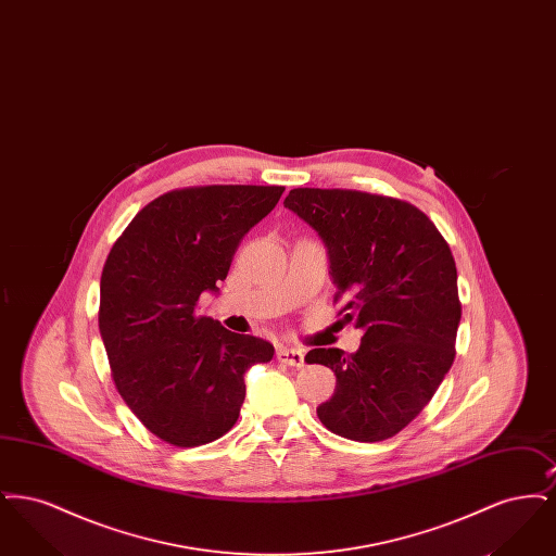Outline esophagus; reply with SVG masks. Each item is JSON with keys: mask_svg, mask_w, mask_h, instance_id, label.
I'll return each instance as SVG.
<instances>
[{"mask_svg": "<svg viewBox=\"0 0 556 556\" xmlns=\"http://www.w3.org/2000/svg\"><path fill=\"white\" fill-rule=\"evenodd\" d=\"M277 361L283 363V365H290V367H304V354L302 350H295V348H288V345H281L277 350Z\"/></svg>", "mask_w": 556, "mask_h": 556, "instance_id": "34e87169", "label": "esophagus"}]
</instances>
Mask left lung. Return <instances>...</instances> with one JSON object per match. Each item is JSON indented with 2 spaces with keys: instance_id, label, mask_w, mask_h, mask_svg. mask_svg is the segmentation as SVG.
<instances>
[{
  "instance_id": "8db88e82",
  "label": "left lung",
  "mask_w": 556,
  "mask_h": 556,
  "mask_svg": "<svg viewBox=\"0 0 556 556\" xmlns=\"http://www.w3.org/2000/svg\"><path fill=\"white\" fill-rule=\"evenodd\" d=\"M283 204L325 241L336 302L345 300L340 315L365 331L354 354H306L338 379L318 419L354 442L388 440L424 410L454 363L460 300L450 245L425 212L388 195L298 187Z\"/></svg>"
}]
</instances>
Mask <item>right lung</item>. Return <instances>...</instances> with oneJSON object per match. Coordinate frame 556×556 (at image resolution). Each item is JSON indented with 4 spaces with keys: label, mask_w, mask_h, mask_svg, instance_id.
<instances>
[{
    "label": "right lung",
    "mask_w": 556,
    "mask_h": 556,
    "mask_svg": "<svg viewBox=\"0 0 556 556\" xmlns=\"http://www.w3.org/2000/svg\"><path fill=\"white\" fill-rule=\"evenodd\" d=\"M286 187L175 189L135 214L108 254L100 333L112 379L156 438L193 448L225 435L245 397L243 375L273 344L198 315V300L229 273L243 236Z\"/></svg>",
    "instance_id": "add662e5"
}]
</instances>
